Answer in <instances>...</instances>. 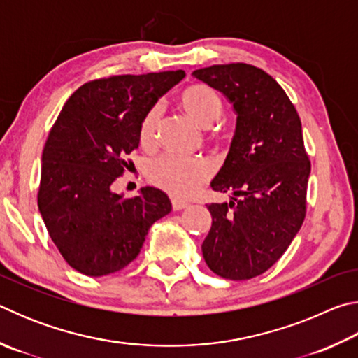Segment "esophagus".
Masks as SVG:
<instances>
[{
    "label": "esophagus",
    "instance_id": "34e87169",
    "mask_svg": "<svg viewBox=\"0 0 358 358\" xmlns=\"http://www.w3.org/2000/svg\"><path fill=\"white\" fill-rule=\"evenodd\" d=\"M189 207V203L187 202H183V201H178V199H172V208L175 211H180V210H185Z\"/></svg>",
    "mask_w": 358,
    "mask_h": 358
}]
</instances>
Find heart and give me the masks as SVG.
I'll return each mask as SVG.
<instances>
[{
  "label": "heart",
  "instance_id": "1",
  "mask_svg": "<svg viewBox=\"0 0 358 358\" xmlns=\"http://www.w3.org/2000/svg\"><path fill=\"white\" fill-rule=\"evenodd\" d=\"M178 106L187 118L201 129H210L224 113L220 94L205 85H191L178 96ZM161 124L159 107H153L145 115L138 131L141 143L151 147L156 142ZM210 169L203 161H180L171 156L159 157L151 166V180L161 189L175 197L187 199L196 194L208 180Z\"/></svg>",
  "mask_w": 358,
  "mask_h": 358
}]
</instances>
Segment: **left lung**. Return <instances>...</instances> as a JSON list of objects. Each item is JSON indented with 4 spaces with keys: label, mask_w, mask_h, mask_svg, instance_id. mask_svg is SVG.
<instances>
[{
    "label": "left lung",
    "mask_w": 358,
    "mask_h": 358,
    "mask_svg": "<svg viewBox=\"0 0 358 358\" xmlns=\"http://www.w3.org/2000/svg\"><path fill=\"white\" fill-rule=\"evenodd\" d=\"M220 92L237 115L226 161L211 181L230 201L208 205L202 243L210 270L226 280L262 275L299 234L311 172L295 107L273 77L245 63L192 72Z\"/></svg>",
    "instance_id": "left-lung-1"
}]
</instances>
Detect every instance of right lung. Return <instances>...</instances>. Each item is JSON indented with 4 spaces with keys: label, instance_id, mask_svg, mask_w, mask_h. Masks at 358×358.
Instances as JSON below:
<instances>
[{
    "label": "right lung",
    "instance_id": "right-lung-1",
    "mask_svg": "<svg viewBox=\"0 0 358 358\" xmlns=\"http://www.w3.org/2000/svg\"><path fill=\"white\" fill-rule=\"evenodd\" d=\"M185 71L115 76L82 85L66 102L42 153L38 205L66 262L87 276L124 268L150 227L172 211L157 187L123 199L112 185L126 155L138 147L141 124Z\"/></svg>",
    "mask_w": 358,
    "mask_h": 358
}]
</instances>
